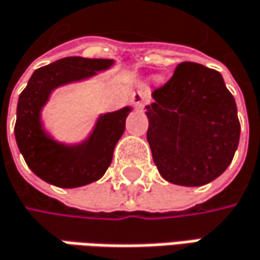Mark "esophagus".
<instances>
[{"instance_id":"obj_1","label":"esophagus","mask_w":260,"mask_h":260,"mask_svg":"<svg viewBox=\"0 0 260 260\" xmlns=\"http://www.w3.org/2000/svg\"><path fill=\"white\" fill-rule=\"evenodd\" d=\"M131 99L135 104V107H143L145 101H148L150 99V91L145 85H138L137 89L131 94Z\"/></svg>"}]
</instances>
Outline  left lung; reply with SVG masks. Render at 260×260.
I'll return each instance as SVG.
<instances>
[{"label": "left lung", "mask_w": 260, "mask_h": 260, "mask_svg": "<svg viewBox=\"0 0 260 260\" xmlns=\"http://www.w3.org/2000/svg\"><path fill=\"white\" fill-rule=\"evenodd\" d=\"M145 106L147 141L166 181L200 187L225 172L240 140L236 100L219 72L181 63Z\"/></svg>", "instance_id": "1"}]
</instances>
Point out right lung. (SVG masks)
I'll return each mask as SVG.
<instances>
[{
	"instance_id": "right-lung-1",
	"label": "right lung",
	"mask_w": 260,
	"mask_h": 260,
	"mask_svg": "<svg viewBox=\"0 0 260 260\" xmlns=\"http://www.w3.org/2000/svg\"><path fill=\"white\" fill-rule=\"evenodd\" d=\"M113 63L110 58L64 57L35 70L20 94L14 126L16 143L30 171L45 182L76 188L100 179L110 166L132 107L100 116L92 132L79 144L55 141L44 129L41 112L55 88L92 78L97 72L110 69Z\"/></svg>"
}]
</instances>
